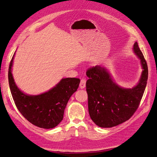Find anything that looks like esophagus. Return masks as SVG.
<instances>
[{"label": "esophagus", "mask_w": 157, "mask_h": 157, "mask_svg": "<svg viewBox=\"0 0 157 157\" xmlns=\"http://www.w3.org/2000/svg\"><path fill=\"white\" fill-rule=\"evenodd\" d=\"M86 86V80L85 79H82L79 83V87L81 89H84Z\"/></svg>", "instance_id": "obj_1"}]
</instances>
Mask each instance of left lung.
I'll return each mask as SVG.
<instances>
[{"label":"left lung","instance_id":"8db88e82","mask_svg":"<svg viewBox=\"0 0 157 157\" xmlns=\"http://www.w3.org/2000/svg\"><path fill=\"white\" fill-rule=\"evenodd\" d=\"M132 52L140 60L142 72L138 82L132 88L114 82L108 70L102 65L88 69L86 83L89 113L94 124L108 128L128 120L135 113L147 85L148 69L142 52L135 42Z\"/></svg>","mask_w":157,"mask_h":157}]
</instances>
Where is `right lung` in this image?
Listing matches in <instances>:
<instances>
[{
  "mask_svg": "<svg viewBox=\"0 0 157 157\" xmlns=\"http://www.w3.org/2000/svg\"><path fill=\"white\" fill-rule=\"evenodd\" d=\"M15 54L10 64L8 81L11 95L19 112L33 125L52 129L63 120L70 98L77 90L80 79L62 78L54 87L37 95L27 94L16 85L12 74Z\"/></svg>",
  "mask_w": 157,
  "mask_h": 157,
  "instance_id": "obj_1",
  "label": "right lung"
}]
</instances>
